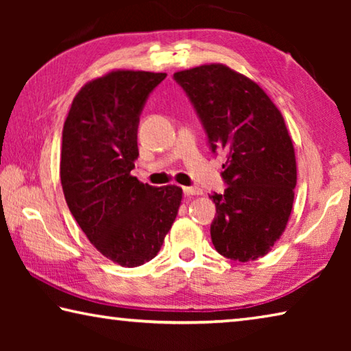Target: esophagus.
I'll return each mask as SVG.
<instances>
[{"label": "esophagus", "instance_id": "obj_1", "mask_svg": "<svg viewBox=\"0 0 351 351\" xmlns=\"http://www.w3.org/2000/svg\"><path fill=\"white\" fill-rule=\"evenodd\" d=\"M182 192L186 197H193V195L203 193V190H201L199 187H182Z\"/></svg>", "mask_w": 351, "mask_h": 351}]
</instances>
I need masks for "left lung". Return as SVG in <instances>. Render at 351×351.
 <instances>
[{
    "instance_id": "obj_1",
    "label": "left lung",
    "mask_w": 351,
    "mask_h": 351,
    "mask_svg": "<svg viewBox=\"0 0 351 351\" xmlns=\"http://www.w3.org/2000/svg\"><path fill=\"white\" fill-rule=\"evenodd\" d=\"M192 102L212 153L228 154L213 192L210 224L217 251L234 261H251L280 239L294 201V147L282 112L257 83L224 64H203L173 74Z\"/></svg>"
}]
</instances>
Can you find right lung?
<instances>
[{
	"instance_id": "add662e5",
	"label": "right lung",
	"mask_w": 351,
	"mask_h": 351,
	"mask_svg": "<svg viewBox=\"0 0 351 351\" xmlns=\"http://www.w3.org/2000/svg\"><path fill=\"white\" fill-rule=\"evenodd\" d=\"M167 74L111 71L88 82L63 125L60 180L71 213L94 247L134 268L156 257L182 199L176 186L132 176L139 116Z\"/></svg>"
}]
</instances>
